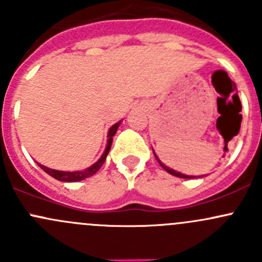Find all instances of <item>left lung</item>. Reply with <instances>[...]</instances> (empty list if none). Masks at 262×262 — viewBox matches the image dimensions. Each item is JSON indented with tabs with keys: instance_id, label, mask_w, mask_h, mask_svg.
Listing matches in <instances>:
<instances>
[{
	"instance_id": "obj_1",
	"label": "left lung",
	"mask_w": 262,
	"mask_h": 262,
	"mask_svg": "<svg viewBox=\"0 0 262 262\" xmlns=\"http://www.w3.org/2000/svg\"><path fill=\"white\" fill-rule=\"evenodd\" d=\"M153 155H155V152H153ZM155 157H156V160H157V161H158V163H160V165H161V166H162V167H163V168H165V170H166V171H167V172H168V173H171V175H173V176H178V178H181V179H192V178H191V176H187V175H184V173H181V172H176V171H175V170H172V168L167 167V166H165V165H163V163H161V161H160V160H158V157H157V156H156V155H155Z\"/></svg>"
}]
</instances>
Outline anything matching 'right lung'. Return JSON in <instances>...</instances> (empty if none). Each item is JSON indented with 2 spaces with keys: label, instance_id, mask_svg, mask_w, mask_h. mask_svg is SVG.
<instances>
[{
  "label": "right lung",
  "instance_id": "add662e5",
  "mask_svg": "<svg viewBox=\"0 0 262 262\" xmlns=\"http://www.w3.org/2000/svg\"><path fill=\"white\" fill-rule=\"evenodd\" d=\"M119 124H120V121H119V123L114 124V125H113L112 128H110L109 134H107V137H109V139H107V146H106V148H105L104 153H102V156H101V157H100V160L97 161L96 163H94V165H92L91 167L86 168V170H83V171H75V172H64V171L52 170V168L46 167V166L40 165V163H38L39 167L43 168V170L46 171V172L48 173V175L52 176V178H54L55 180H58V181H64V182L81 181V180H84V179L90 178V176L95 175V173H96L97 171L100 170V167H101V166L104 165L105 160H106L107 153H109L110 148H112L113 137H114V134L116 133V130H118Z\"/></svg>",
  "mask_w": 262,
  "mask_h": 262
}]
</instances>
